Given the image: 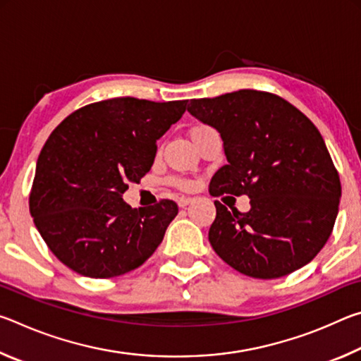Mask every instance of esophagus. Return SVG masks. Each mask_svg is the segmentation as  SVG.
Returning <instances> with one entry per match:
<instances>
[{
    "label": "esophagus",
    "mask_w": 361,
    "mask_h": 361,
    "mask_svg": "<svg viewBox=\"0 0 361 361\" xmlns=\"http://www.w3.org/2000/svg\"><path fill=\"white\" fill-rule=\"evenodd\" d=\"M191 200H192L191 197H180L178 199V205L183 209V207H186V205L191 204Z\"/></svg>",
    "instance_id": "34e87169"
}]
</instances>
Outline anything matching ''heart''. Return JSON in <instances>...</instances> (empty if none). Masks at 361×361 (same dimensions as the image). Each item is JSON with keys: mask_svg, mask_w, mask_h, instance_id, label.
<instances>
[{"mask_svg": "<svg viewBox=\"0 0 361 361\" xmlns=\"http://www.w3.org/2000/svg\"><path fill=\"white\" fill-rule=\"evenodd\" d=\"M200 127H205V126H197V127H195V129H200ZM173 183H175L176 186H180V188H188L189 186V181L185 180V178H175Z\"/></svg>", "mask_w": 361, "mask_h": 361, "instance_id": "1", "label": "heart"}]
</instances>
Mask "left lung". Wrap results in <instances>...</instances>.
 I'll use <instances>...</instances> for the list:
<instances>
[{
	"instance_id": "8db88e82",
	"label": "left lung",
	"mask_w": 361,
	"mask_h": 361,
	"mask_svg": "<svg viewBox=\"0 0 361 361\" xmlns=\"http://www.w3.org/2000/svg\"><path fill=\"white\" fill-rule=\"evenodd\" d=\"M188 111L221 133L228 164L209 191L250 197L247 213L215 200L213 250L243 276L279 279L312 261L333 232L341 180L320 132L282 97L242 89L191 100Z\"/></svg>"
}]
</instances>
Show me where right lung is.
<instances>
[{
  "instance_id": "obj_1",
  "label": "right lung",
  "mask_w": 361,
  "mask_h": 361,
  "mask_svg": "<svg viewBox=\"0 0 361 361\" xmlns=\"http://www.w3.org/2000/svg\"><path fill=\"white\" fill-rule=\"evenodd\" d=\"M186 105L116 97L76 109L49 135L36 162L30 213L66 267L111 279L156 252L178 205L162 199L132 209L122 194L149 172L157 140Z\"/></svg>"
}]
</instances>
